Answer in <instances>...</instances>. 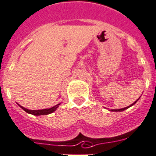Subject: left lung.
Returning a JSON list of instances; mask_svg holds the SVG:
<instances>
[{"label": "left lung", "mask_w": 156, "mask_h": 156, "mask_svg": "<svg viewBox=\"0 0 156 156\" xmlns=\"http://www.w3.org/2000/svg\"><path fill=\"white\" fill-rule=\"evenodd\" d=\"M138 100H139V98H138V100H137L136 101H135V102L133 103V104H131V105H130V106H128V107H126V108H121V109H114V110H111V111H125V110H126V109H128V108H130V107H131L132 106V105H134V104H135V103L137 102V101H138Z\"/></svg>", "instance_id": "obj_1"}]
</instances>
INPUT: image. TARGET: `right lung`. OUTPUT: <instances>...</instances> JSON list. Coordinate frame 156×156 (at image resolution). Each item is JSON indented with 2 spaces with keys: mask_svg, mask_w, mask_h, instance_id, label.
Here are the masks:
<instances>
[{
  "mask_svg": "<svg viewBox=\"0 0 156 156\" xmlns=\"http://www.w3.org/2000/svg\"><path fill=\"white\" fill-rule=\"evenodd\" d=\"M58 105H60V104H57V105H55L54 107L51 108H47V109H42V110H28L27 108H23L22 106L19 105L18 104V106L20 107L21 108H22L25 112L28 113V114H33V115H36V116H39V115H47V114H49L51 113L54 112L55 110L58 108Z\"/></svg>",
  "mask_w": 156,
  "mask_h": 156,
  "instance_id": "1",
  "label": "right lung"
}]
</instances>
